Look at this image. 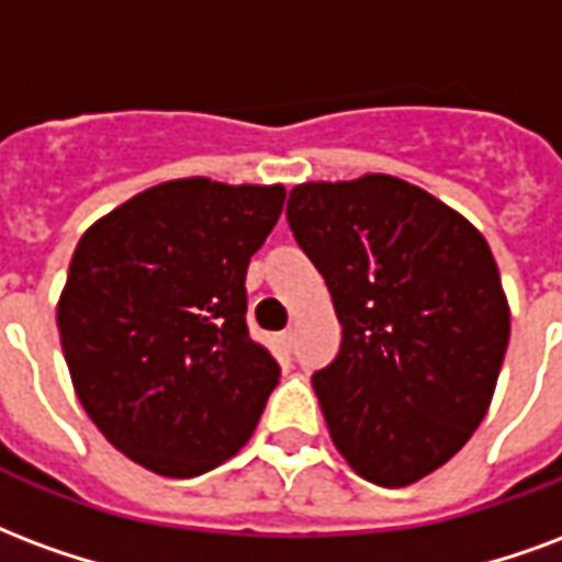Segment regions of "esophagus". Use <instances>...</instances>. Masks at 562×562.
<instances>
[{"mask_svg":"<svg viewBox=\"0 0 562 562\" xmlns=\"http://www.w3.org/2000/svg\"><path fill=\"white\" fill-rule=\"evenodd\" d=\"M293 341H296L293 329H286V331H281V335H278V344H281V350H284V353H290V350H293Z\"/></svg>","mask_w":562,"mask_h":562,"instance_id":"obj_1","label":"esophagus"}]
</instances>
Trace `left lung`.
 <instances>
[{
    "mask_svg": "<svg viewBox=\"0 0 562 562\" xmlns=\"http://www.w3.org/2000/svg\"><path fill=\"white\" fill-rule=\"evenodd\" d=\"M286 221L341 323V350L311 380L331 443L383 488L431 476L485 419L509 344L488 241L386 173L302 182Z\"/></svg>",
    "mask_w": 562,
    "mask_h": 562,
    "instance_id": "left-lung-1",
    "label": "left lung"
}]
</instances>
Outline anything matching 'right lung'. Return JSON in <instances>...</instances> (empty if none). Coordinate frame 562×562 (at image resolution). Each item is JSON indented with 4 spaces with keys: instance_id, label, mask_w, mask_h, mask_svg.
<instances>
[{
    "instance_id": "1",
    "label": "right lung",
    "mask_w": 562,
    "mask_h": 562,
    "mask_svg": "<svg viewBox=\"0 0 562 562\" xmlns=\"http://www.w3.org/2000/svg\"><path fill=\"white\" fill-rule=\"evenodd\" d=\"M284 186L170 179L74 248L56 326L74 392L110 446L191 479L248 443L281 368L248 335L245 272Z\"/></svg>"
}]
</instances>
